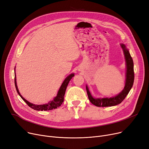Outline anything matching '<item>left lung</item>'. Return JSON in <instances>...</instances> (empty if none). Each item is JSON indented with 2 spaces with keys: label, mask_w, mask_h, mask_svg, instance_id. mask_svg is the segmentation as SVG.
I'll return each instance as SVG.
<instances>
[{
  "label": "left lung",
  "mask_w": 149,
  "mask_h": 149,
  "mask_svg": "<svg viewBox=\"0 0 149 149\" xmlns=\"http://www.w3.org/2000/svg\"><path fill=\"white\" fill-rule=\"evenodd\" d=\"M123 48L124 54L126 62V79L125 86L124 89L117 95L111 98H93L91 92H89L88 86H86L87 93L88 98L91 103L97 107H108L113 106L120 104L122 101L126 97L129 91L132 88L134 81V61L129 53V50L126 48V46L124 44H121Z\"/></svg>",
  "instance_id": "1"
}]
</instances>
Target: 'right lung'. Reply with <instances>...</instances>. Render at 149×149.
Returning <instances> with one entry per match:
<instances>
[{"instance_id": "1", "label": "right lung", "mask_w": 149, "mask_h": 149, "mask_svg": "<svg viewBox=\"0 0 149 149\" xmlns=\"http://www.w3.org/2000/svg\"><path fill=\"white\" fill-rule=\"evenodd\" d=\"M14 75H15V77H14L15 86V89H16V91L18 93V94L20 96V97L22 98V100L28 104V106L29 107L34 109V110L41 111L52 110V109H57V107H58L59 106H60L61 105V104L63 103V101H64V97H65L66 89L67 88L68 83H69V81L71 80L72 78L74 76V74H71L66 78L64 81L63 82L62 84L61 85V86L58 91L57 96L54 98L53 100H52L51 101H49V102H48L47 104H41V105H36V104H34L31 103H29V101L26 100L20 95V93L19 91V89L17 88V83H16V77H15V73Z\"/></svg>"}]
</instances>
